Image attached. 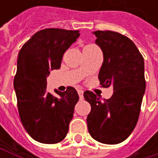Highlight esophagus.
Here are the masks:
<instances>
[{
  "mask_svg": "<svg viewBox=\"0 0 158 158\" xmlns=\"http://www.w3.org/2000/svg\"><path fill=\"white\" fill-rule=\"evenodd\" d=\"M78 93H79V99L82 100V99H83V90H82V89H79V90H78Z\"/></svg>",
  "mask_w": 158,
  "mask_h": 158,
  "instance_id": "esophagus-1",
  "label": "esophagus"
}]
</instances>
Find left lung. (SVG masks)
Masks as SVG:
<instances>
[{"label": "left lung", "instance_id": "8db88e82", "mask_svg": "<svg viewBox=\"0 0 158 158\" xmlns=\"http://www.w3.org/2000/svg\"><path fill=\"white\" fill-rule=\"evenodd\" d=\"M95 43L103 53L99 72L101 85L113 87L110 99L102 100L92 91L84 92L91 110L87 117L89 135L96 141L116 144L134 131L145 90L143 57L127 36L112 31H95Z\"/></svg>", "mask_w": 158, "mask_h": 158}]
</instances>
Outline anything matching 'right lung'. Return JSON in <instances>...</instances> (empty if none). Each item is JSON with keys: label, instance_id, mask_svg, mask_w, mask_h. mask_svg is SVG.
Here are the masks:
<instances>
[{"label": "right lung", "instance_id": "right-lung-1", "mask_svg": "<svg viewBox=\"0 0 158 158\" xmlns=\"http://www.w3.org/2000/svg\"><path fill=\"white\" fill-rule=\"evenodd\" d=\"M79 36V30L47 28L35 33L18 54L14 87L21 122L28 135L42 143L62 141L79 101L77 90L68 87L57 94L47 92V77L58 69L67 49Z\"/></svg>", "mask_w": 158, "mask_h": 158}]
</instances>
